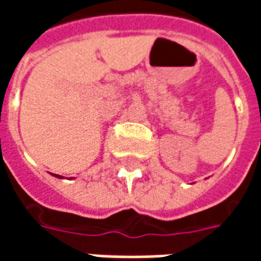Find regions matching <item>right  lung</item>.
<instances>
[{"mask_svg":"<svg viewBox=\"0 0 261 261\" xmlns=\"http://www.w3.org/2000/svg\"><path fill=\"white\" fill-rule=\"evenodd\" d=\"M54 176H56V177H59V179H61V176L60 175H54Z\"/></svg>","mask_w":261,"mask_h":261,"instance_id":"obj_1","label":"right lung"}]
</instances>
